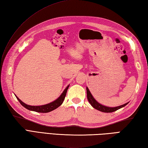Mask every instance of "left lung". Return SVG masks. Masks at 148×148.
<instances>
[{"label":"left lung","mask_w":148,"mask_h":148,"mask_svg":"<svg viewBox=\"0 0 148 148\" xmlns=\"http://www.w3.org/2000/svg\"><path fill=\"white\" fill-rule=\"evenodd\" d=\"M86 93H87V99L88 102L93 108H95L99 111L103 112H114L117 110L121 109L122 108H123L126 105L128 104V103H125L123 105L119 106L118 107H114V108H110V107H107L105 106H103L102 104H100V103H99L97 100L93 98V97L92 96V93H90L89 89L88 88V87H86Z\"/></svg>","instance_id":"8db88e82"}]
</instances>
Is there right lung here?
I'll list each match as a JSON object with an SVG mask.
<instances>
[{"label": "right lung", "mask_w": 148, "mask_h": 148, "mask_svg": "<svg viewBox=\"0 0 148 148\" xmlns=\"http://www.w3.org/2000/svg\"><path fill=\"white\" fill-rule=\"evenodd\" d=\"M69 85H68L66 88L64 90V92L61 94V95L57 99H56L54 101L47 103L46 105H42V106H29L27 105L26 103H25L23 102L21 100L18 98L17 96H16V99L18 100V101L20 102L21 104L23 106L24 108H25L26 109L30 110V111H36V112H43V113H46V112H51L53 110H55L57 108H58L59 106H60L62 105V103L64 102V100L65 99V97L66 96V93H67V90L69 88Z\"/></svg>", "instance_id": "right-lung-1"}]
</instances>
